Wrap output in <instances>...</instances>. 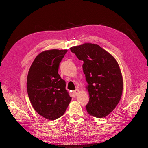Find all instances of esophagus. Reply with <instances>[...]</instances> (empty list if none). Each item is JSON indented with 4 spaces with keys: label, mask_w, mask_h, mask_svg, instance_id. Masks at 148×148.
Instances as JSON below:
<instances>
[{
    "label": "esophagus",
    "mask_w": 148,
    "mask_h": 148,
    "mask_svg": "<svg viewBox=\"0 0 148 148\" xmlns=\"http://www.w3.org/2000/svg\"><path fill=\"white\" fill-rule=\"evenodd\" d=\"M79 90L78 89H75V90L73 91V94L74 95H75V96H77V95H78V94H79Z\"/></svg>",
    "instance_id": "1"
}]
</instances>
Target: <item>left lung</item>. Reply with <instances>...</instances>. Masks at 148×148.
<instances>
[{"label": "left lung", "mask_w": 148, "mask_h": 148, "mask_svg": "<svg viewBox=\"0 0 148 148\" xmlns=\"http://www.w3.org/2000/svg\"><path fill=\"white\" fill-rule=\"evenodd\" d=\"M70 51L83 62V70L88 83V114L105 117L119 104L123 91V78L117 60L99 45L84 43Z\"/></svg>", "instance_id": "1"}]
</instances>
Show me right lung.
<instances>
[{
    "mask_svg": "<svg viewBox=\"0 0 148 148\" xmlns=\"http://www.w3.org/2000/svg\"><path fill=\"white\" fill-rule=\"evenodd\" d=\"M66 52V49L44 51L35 58L28 71L29 101L38 114L50 120L63 115L71 100L65 89V82L58 73Z\"/></svg>",
    "mask_w": 148,
    "mask_h": 148,
    "instance_id": "add662e5",
    "label": "right lung"
}]
</instances>
